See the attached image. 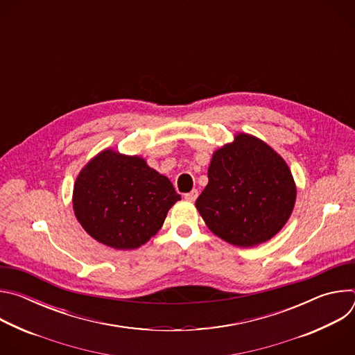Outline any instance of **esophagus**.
<instances>
[{
  "mask_svg": "<svg viewBox=\"0 0 355 355\" xmlns=\"http://www.w3.org/2000/svg\"><path fill=\"white\" fill-rule=\"evenodd\" d=\"M184 198H185L187 200H191V202H193V200L198 198V189H192L191 192L185 193V195H184Z\"/></svg>",
  "mask_w": 355,
  "mask_h": 355,
  "instance_id": "1",
  "label": "esophagus"
}]
</instances>
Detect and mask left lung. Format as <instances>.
<instances>
[{
  "label": "left lung",
  "instance_id": "1",
  "mask_svg": "<svg viewBox=\"0 0 355 355\" xmlns=\"http://www.w3.org/2000/svg\"><path fill=\"white\" fill-rule=\"evenodd\" d=\"M209 182L195 205L225 241L252 247L274 237L289 219L296 187L284 159L260 139L240 133L214 153Z\"/></svg>",
  "mask_w": 355,
  "mask_h": 355
}]
</instances>
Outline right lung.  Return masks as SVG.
<instances>
[{
    "label": "right lung",
    "instance_id": "1",
    "mask_svg": "<svg viewBox=\"0 0 355 355\" xmlns=\"http://www.w3.org/2000/svg\"><path fill=\"white\" fill-rule=\"evenodd\" d=\"M181 199L170 180L141 157L104 150L78 174L73 208L84 230L116 250H132L155 236Z\"/></svg>",
    "mask_w": 355,
    "mask_h": 355
}]
</instances>
